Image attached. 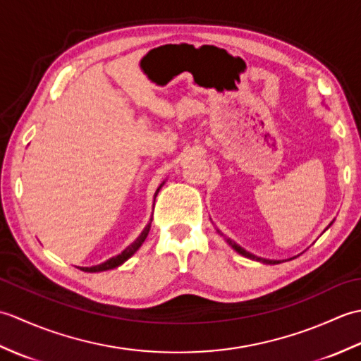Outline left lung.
Here are the masks:
<instances>
[{"instance_id": "left-lung-1", "label": "left lung", "mask_w": 361, "mask_h": 361, "mask_svg": "<svg viewBox=\"0 0 361 361\" xmlns=\"http://www.w3.org/2000/svg\"><path fill=\"white\" fill-rule=\"evenodd\" d=\"M220 233V231H219ZM226 242L231 245V247L239 252V255H242V256H245V257H250V259H255V260H260V262H264V264H281L279 260H268V259H260V257H256L255 255H251V252H248V251H245L242 247H239V245H237L235 242H233L231 239H226Z\"/></svg>"}]
</instances>
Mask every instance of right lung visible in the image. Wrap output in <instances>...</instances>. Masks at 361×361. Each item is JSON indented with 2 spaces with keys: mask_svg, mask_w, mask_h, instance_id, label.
I'll use <instances>...</instances> for the list:
<instances>
[{
  "mask_svg": "<svg viewBox=\"0 0 361 361\" xmlns=\"http://www.w3.org/2000/svg\"><path fill=\"white\" fill-rule=\"evenodd\" d=\"M159 188H161V186H159ZM159 188H158V190H159ZM158 190H157V194H158ZM157 194H155V197H157ZM149 231H150V224L144 228V231L141 233V235L137 237V239H136L132 245H130V247H127L124 251H122L121 255L114 256V257H111V259L106 260V262H104V264H99V265H94V267H80V270H82V271H88V273H97V271L111 270V268H116V267H119L121 264H124L128 257H132V256L135 255V252L137 251V248H140L141 245L144 243L145 237H147Z\"/></svg>",
  "mask_w": 361,
  "mask_h": 361,
  "instance_id": "right-lung-1",
  "label": "right lung"
}]
</instances>
